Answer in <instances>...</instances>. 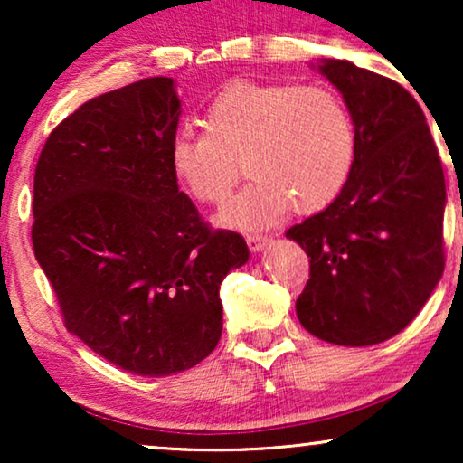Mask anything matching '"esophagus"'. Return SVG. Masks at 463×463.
<instances>
[{
	"label": "esophagus",
	"mask_w": 463,
	"mask_h": 463,
	"mask_svg": "<svg viewBox=\"0 0 463 463\" xmlns=\"http://www.w3.org/2000/svg\"><path fill=\"white\" fill-rule=\"evenodd\" d=\"M246 244L252 252H261L269 244V238L263 233H252V236H246Z\"/></svg>",
	"instance_id": "obj_1"
}]
</instances>
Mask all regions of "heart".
I'll return each mask as SVG.
<instances>
[{
  "label": "heart",
  "mask_w": 463,
  "mask_h": 463,
  "mask_svg": "<svg viewBox=\"0 0 463 463\" xmlns=\"http://www.w3.org/2000/svg\"><path fill=\"white\" fill-rule=\"evenodd\" d=\"M204 132H176L170 168L195 200L221 204L249 156L250 185L221 213V223L263 230L290 206L316 213L350 181L356 128L337 94L320 86L233 80L214 94Z\"/></svg>",
  "instance_id": "b5f03b06"
}]
</instances>
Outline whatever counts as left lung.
<instances>
[{"label":"left lung","mask_w":463,"mask_h":463,"mask_svg":"<svg viewBox=\"0 0 463 463\" xmlns=\"http://www.w3.org/2000/svg\"><path fill=\"white\" fill-rule=\"evenodd\" d=\"M356 128L350 181L287 232L309 257L297 318L335 345H375L420 314L445 269L447 189L421 107L401 84L350 61L312 62Z\"/></svg>","instance_id":"1"}]
</instances>
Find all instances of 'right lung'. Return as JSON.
Returning <instances> with one entry per match:
<instances>
[{"label": "right lung", "mask_w": 463, "mask_h": 463, "mask_svg": "<svg viewBox=\"0 0 463 463\" xmlns=\"http://www.w3.org/2000/svg\"><path fill=\"white\" fill-rule=\"evenodd\" d=\"M179 116L173 78L100 94L50 132L33 179V250L65 326L143 377L192 369L217 347L221 282L250 257L179 192Z\"/></svg>", "instance_id": "obj_1"}]
</instances>
